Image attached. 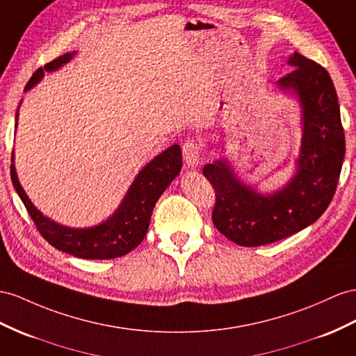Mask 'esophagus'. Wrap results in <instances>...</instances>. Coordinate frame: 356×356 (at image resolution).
I'll list each match as a JSON object with an SVG mask.
<instances>
[{"instance_id": "1", "label": "esophagus", "mask_w": 356, "mask_h": 356, "mask_svg": "<svg viewBox=\"0 0 356 356\" xmlns=\"http://www.w3.org/2000/svg\"><path fill=\"white\" fill-rule=\"evenodd\" d=\"M181 153H184V159L188 165L194 167L202 158V144L195 140H188L181 145Z\"/></svg>"}]
</instances>
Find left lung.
<instances>
[{
  "mask_svg": "<svg viewBox=\"0 0 356 356\" xmlns=\"http://www.w3.org/2000/svg\"><path fill=\"white\" fill-rule=\"evenodd\" d=\"M295 69L280 78L282 90L298 95L304 108V135L298 172L272 195L242 185L222 161L207 163L203 175L215 191L212 222L227 239L260 247L284 239L317 221L330 206L346 153L340 105L332 79L316 61L295 52Z\"/></svg>",
  "mask_w": 356,
  "mask_h": 356,
  "instance_id": "1",
  "label": "left lung"
}]
</instances>
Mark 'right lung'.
Listing matches in <instances>:
<instances>
[{
  "mask_svg": "<svg viewBox=\"0 0 356 356\" xmlns=\"http://www.w3.org/2000/svg\"><path fill=\"white\" fill-rule=\"evenodd\" d=\"M72 56L74 54H65V56H60L58 58L47 63L43 67H39L30 78L29 84L25 86V91L38 84L44 72L58 69L67 63ZM180 170L181 152L180 145L175 144L158 154L141 170L131 189L127 191L122 206L117 209V212L109 220L93 227V229L84 230L67 229V227L56 224L49 218L43 216L24 193L19 180L16 177L13 163L10 165V177L17 195L21 197L24 206L35 224V229L39 230L44 241H48L54 248L79 259L106 260L122 257L143 242L145 233L149 230L154 203L158 202L161 194L171 184V180L179 175Z\"/></svg>",
  "mask_w": 356,
  "mask_h": 356,
  "instance_id": "add662e5",
  "label": "right lung"
}]
</instances>
